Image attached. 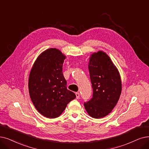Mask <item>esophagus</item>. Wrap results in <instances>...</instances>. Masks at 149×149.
I'll use <instances>...</instances> for the list:
<instances>
[{
  "label": "esophagus",
  "instance_id": "obj_1",
  "mask_svg": "<svg viewBox=\"0 0 149 149\" xmlns=\"http://www.w3.org/2000/svg\"><path fill=\"white\" fill-rule=\"evenodd\" d=\"M75 94H76V98H77V99H78V98H79V97H80V93H79V92H76Z\"/></svg>",
  "mask_w": 149,
  "mask_h": 149
}]
</instances>
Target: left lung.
Wrapping results in <instances>:
<instances>
[{
    "instance_id": "left-lung-1",
    "label": "left lung",
    "mask_w": 149,
    "mask_h": 149,
    "mask_svg": "<svg viewBox=\"0 0 149 149\" xmlns=\"http://www.w3.org/2000/svg\"><path fill=\"white\" fill-rule=\"evenodd\" d=\"M88 67L93 97L84 103V108L91 117L100 118L110 114L119 100L120 75L109 56L102 51L91 54Z\"/></svg>"
}]
</instances>
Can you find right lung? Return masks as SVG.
<instances>
[{"label":"right lung","instance_id":"right-lung-1","mask_svg":"<svg viewBox=\"0 0 149 149\" xmlns=\"http://www.w3.org/2000/svg\"><path fill=\"white\" fill-rule=\"evenodd\" d=\"M66 58L58 49L49 48L38 56L29 78L30 97L35 108L43 116H60L76 95L67 88L62 67Z\"/></svg>","mask_w":149,"mask_h":149}]
</instances>
